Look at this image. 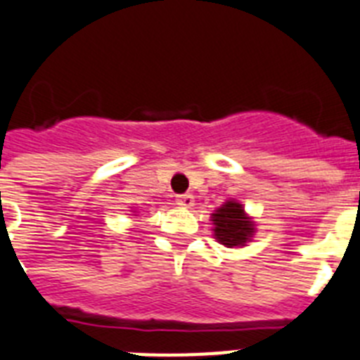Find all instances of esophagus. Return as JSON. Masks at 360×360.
Wrapping results in <instances>:
<instances>
[{"label": "esophagus", "mask_w": 360, "mask_h": 360, "mask_svg": "<svg viewBox=\"0 0 360 360\" xmlns=\"http://www.w3.org/2000/svg\"><path fill=\"white\" fill-rule=\"evenodd\" d=\"M176 204L180 207L189 210V207H193V204H195V198H193V195H180V197H176Z\"/></svg>", "instance_id": "1"}]
</instances>
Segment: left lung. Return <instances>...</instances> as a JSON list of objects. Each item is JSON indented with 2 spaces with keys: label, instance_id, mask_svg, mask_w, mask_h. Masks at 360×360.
<instances>
[{
  "label": "left lung",
  "instance_id": "1",
  "mask_svg": "<svg viewBox=\"0 0 360 360\" xmlns=\"http://www.w3.org/2000/svg\"><path fill=\"white\" fill-rule=\"evenodd\" d=\"M213 236L226 248H243L255 236L254 217L245 212V206L230 198L212 213Z\"/></svg>",
  "mask_w": 360,
  "mask_h": 360
}]
</instances>
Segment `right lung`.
Listing matches in <instances>:
<instances>
[{
	"mask_svg": "<svg viewBox=\"0 0 360 360\" xmlns=\"http://www.w3.org/2000/svg\"><path fill=\"white\" fill-rule=\"evenodd\" d=\"M134 213H136V212H132V215H134Z\"/></svg>",
	"mask_w": 360,
	"mask_h": 360,
	"instance_id": "obj_1",
	"label": "right lung"
}]
</instances>
